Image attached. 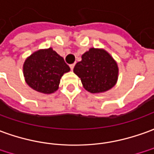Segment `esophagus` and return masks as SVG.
<instances>
[{"label":"esophagus","instance_id":"1","mask_svg":"<svg viewBox=\"0 0 154 154\" xmlns=\"http://www.w3.org/2000/svg\"><path fill=\"white\" fill-rule=\"evenodd\" d=\"M69 67H70L71 70H73V69H74V67H75V63H72V64H70Z\"/></svg>","mask_w":154,"mask_h":154}]
</instances>
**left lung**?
<instances>
[{"label": "left lung", "mask_w": 154, "mask_h": 154, "mask_svg": "<svg viewBox=\"0 0 154 154\" xmlns=\"http://www.w3.org/2000/svg\"><path fill=\"white\" fill-rule=\"evenodd\" d=\"M74 72L80 78L86 91L100 93L115 85L118 68L106 51L92 48L82 55V60L75 64Z\"/></svg>", "instance_id": "8db88e82"}]
</instances>
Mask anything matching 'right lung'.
Instances as JSON below:
<instances>
[{"label":"right lung","instance_id":"1","mask_svg":"<svg viewBox=\"0 0 154 154\" xmlns=\"http://www.w3.org/2000/svg\"><path fill=\"white\" fill-rule=\"evenodd\" d=\"M69 70L70 68L63 58L52 48L35 52L26 59L23 65L26 84L43 94L57 91L61 77Z\"/></svg>","mask_w":154,"mask_h":154}]
</instances>
